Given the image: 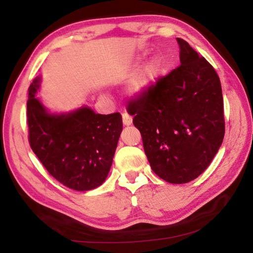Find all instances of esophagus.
<instances>
[{
	"mask_svg": "<svg viewBox=\"0 0 253 253\" xmlns=\"http://www.w3.org/2000/svg\"><path fill=\"white\" fill-rule=\"evenodd\" d=\"M123 123H124V125H126V126H129L132 123V118L129 114L123 113Z\"/></svg>",
	"mask_w": 253,
	"mask_h": 253,
	"instance_id": "obj_1",
	"label": "esophagus"
}]
</instances>
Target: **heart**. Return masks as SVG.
Listing matches in <instances>:
<instances>
[{"instance_id": "1", "label": "heart", "mask_w": 253, "mask_h": 253, "mask_svg": "<svg viewBox=\"0 0 253 253\" xmlns=\"http://www.w3.org/2000/svg\"><path fill=\"white\" fill-rule=\"evenodd\" d=\"M160 71L161 62L158 61L157 59H154L151 62H148L146 67L143 69V71L140 72L138 78H137L134 81V84H132L131 91L135 93H140L146 90L149 85L154 83V80L156 79V77L160 74Z\"/></svg>"}]
</instances>
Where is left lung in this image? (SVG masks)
Instances as JSON below:
<instances>
[{
  "mask_svg": "<svg viewBox=\"0 0 253 253\" xmlns=\"http://www.w3.org/2000/svg\"><path fill=\"white\" fill-rule=\"evenodd\" d=\"M176 41L181 65L130 98L127 111L154 173L183 184L208 169L223 142L225 122L216 71L185 40Z\"/></svg>",
  "mask_w": 253,
  "mask_h": 253,
  "instance_id": "8db88e82",
  "label": "left lung"
}]
</instances>
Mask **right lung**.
Here are the masks:
<instances>
[{
	"label": "right lung",
	"mask_w": 253,
	"mask_h": 253,
	"mask_svg": "<svg viewBox=\"0 0 253 253\" xmlns=\"http://www.w3.org/2000/svg\"><path fill=\"white\" fill-rule=\"evenodd\" d=\"M39 79L29 87V143L50 175L76 191L105 182L123 130L119 113L95 114L84 107L68 115H50L36 98Z\"/></svg>",
	"instance_id": "obj_1"
}]
</instances>
